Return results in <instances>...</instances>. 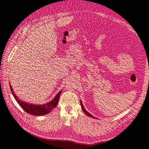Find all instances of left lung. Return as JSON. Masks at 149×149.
Returning a JSON list of instances; mask_svg holds the SVG:
<instances>
[{
	"instance_id": "8db88e82",
	"label": "left lung",
	"mask_w": 149,
	"mask_h": 149,
	"mask_svg": "<svg viewBox=\"0 0 149 149\" xmlns=\"http://www.w3.org/2000/svg\"><path fill=\"white\" fill-rule=\"evenodd\" d=\"M80 104H81V109L83 110V111L84 112V113H85L87 115V116H90V117H91V118H95V119H96V118H95V117L93 116L92 114H90V113H88L87 111H86V109H85V108H84V104H83L82 102H81V101H80Z\"/></svg>"
}]
</instances>
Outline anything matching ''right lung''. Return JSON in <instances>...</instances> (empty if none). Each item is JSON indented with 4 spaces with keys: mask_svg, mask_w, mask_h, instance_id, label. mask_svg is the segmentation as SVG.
Wrapping results in <instances>:
<instances>
[{
    "mask_svg": "<svg viewBox=\"0 0 149 149\" xmlns=\"http://www.w3.org/2000/svg\"><path fill=\"white\" fill-rule=\"evenodd\" d=\"M10 88L14 98L15 99L19 105L23 109L24 111L28 114L35 115V116H43V115H45L50 113L57 106V103L59 102L60 95L62 92V90H61L55 96V97L49 102L42 104H35L25 102L24 101L19 99L17 96L15 94V93H14V91L10 84Z\"/></svg>",
    "mask_w": 149,
    "mask_h": 149,
    "instance_id": "1",
    "label": "right lung"
}]
</instances>
